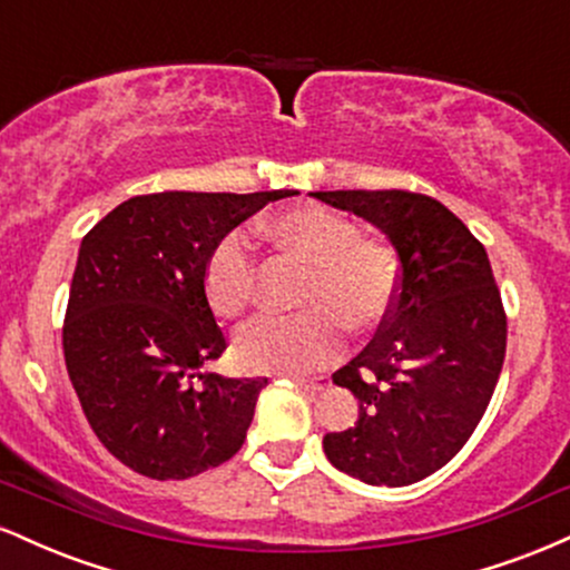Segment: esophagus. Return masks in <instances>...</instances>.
<instances>
[{
    "mask_svg": "<svg viewBox=\"0 0 570 570\" xmlns=\"http://www.w3.org/2000/svg\"><path fill=\"white\" fill-rule=\"evenodd\" d=\"M292 381L299 385V389H307V391H322L326 381L324 377H303V375H292Z\"/></svg>",
    "mask_w": 570,
    "mask_h": 570,
    "instance_id": "1",
    "label": "esophagus"
}]
</instances>
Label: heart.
I'll use <instances>...</instances> for the list:
<instances>
[{"instance_id": "heart-1", "label": "heart", "mask_w": 570, "mask_h": 570, "mask_svg": "<svg viewBox=\"0 0 570 570\" xmlns=\"http://www.w3.org/2000/svg\"><path fill=\"white\" fill-rule=\"evenodd\" d=\"M267 233L313 265L303 305L294 316L248 318L233 337V356L246 372H307L337 362L351 330H375L389 318L399 292L396 254L383 240L362 238L358 225L324 206L281 214ZM257 286V257L246 233H225L203 265V292L219 316H238Z\"/></svg>"}]
</instances>
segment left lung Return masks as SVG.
<instances>
[{"label": "left lung", "mask_w": 570, "mask_h": 570, "mask_svg": "<svg viewBox=\"0 0 570 570\" xmlns=\"http://www.w3.org/2000/svg\"><path fill=\"white\" fill-rule=\"evenodd\" d=\"M375 225L399 257V292L372 343L332 381L356 426L324 436L340 472L402 488L434 474L485 415L507 353V313L485 246L440 200L404 189L311 193Z\"/></svg>", "instance_id": "8db88e82"}]
</instances>
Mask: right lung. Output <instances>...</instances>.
I'll use <instances>...</instances> for the list:
<instances>
[{
	"label": "right lung",
	"instance_id": "add662e5",
	"mask_svg": "<svg viewBox=\"0 0 570 570\" xmlns=\"http://www.w3.org/2000/svg\"><path fill=\"white\" fill-rule=\"evenodd\" d=\"M273 193H153L109 212L82 238L63 358L104 448L149 480H187L238 453L267 377H222L227 348L203 265Z\"/></svg>",
	"mask_w": 570,
	"mask_h": 570
}]
</instances>
